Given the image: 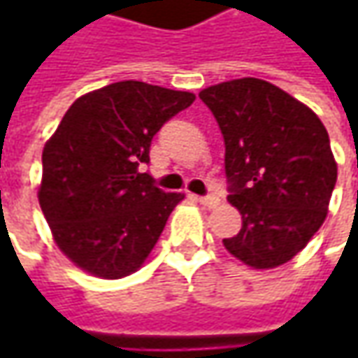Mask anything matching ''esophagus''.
<instances>
[{
	"instance_id": "1",
	"label": "esophagus",
	"mask_w": 358,
	"mask_h": 358,
	"mask_svg": "<svg viewBox=\"0 0 358 358\" xmlns=\"http://www.w3.org/2000/svg\"><path fill=\"white\" fill-rule=\"evenodd\" d=\"M193 197H195L197 203L205 205V207H209V209H213V207L219 205V197H217V195H193Z\"/></svg>"
}]
</instances>
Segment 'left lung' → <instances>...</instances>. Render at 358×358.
Instances as JSON below:
<instances>
[{"label": "left lung", "mask_w": 358, "mask_h": 358, "mask_svg": "<svg viewBox=\"0 0 358 358\" xmlns=\"http://www.w3.org/2000/svg\"><path fill=\"white\" fill-rule=\"evenodd\" d=\"M199 97L223 133L227 199L243 215L223 245L249 267H279L327 217L337 183L329 133L307 105L263 79L225 81Z\"/></svg>", "instance_id": "1"}]
</instances>
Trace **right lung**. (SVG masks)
Wrapping results in <instances>:
<instances>
[{
  "label": "right lung",
  "mask_w": 358,
  "mask_h": 358,
  "mask_svg": "<svg viewBox=\"0 0 358 358\" xmlns=\"http://www.w3.org/2000/svg\"><path fill=\"white\" fill-rule=\"evenodd\" d=\"M189 91L117 81L79 97L43 147L39 205L53 239L77 267L121 279L143 265L179 201L139 167Z\"/></svg>",
  "instance_id": "obj_1"
}]
</instances>
